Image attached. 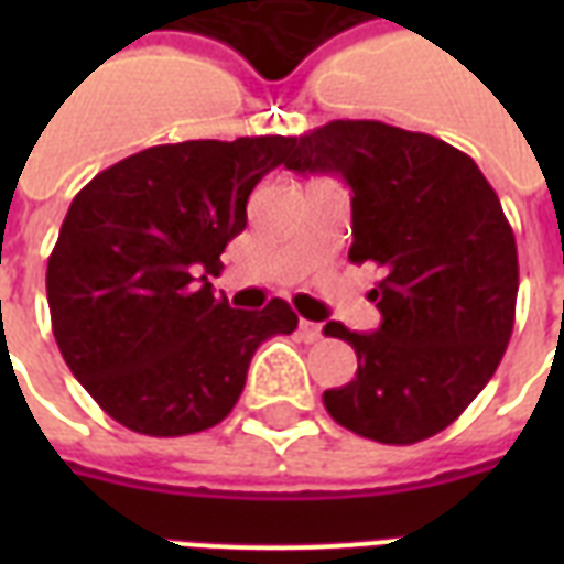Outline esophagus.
Returning a JSON list of instances; mask_svg holds the SVG:
<instances>
[{"instance_id": "obj_1", "label": "esophagus", "mask_w": 564, "mask_h": 564, "mask_svg": "<svg viewBox=\"0 0 564 564\" xmlns=\"http://www.w3.org/2000/svg\"><path fill=\"white\" fill-rule=\"evenodd\" d=\"M299 335L305 338L307 344H314L323 338V329H319V323H311V319H299Z\"/></svg>"}]
</instances>
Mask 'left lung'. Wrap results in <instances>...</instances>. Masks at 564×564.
I'll use <instances>...</instances> for the list:
<instances>
[{
  "label": "left lung",
  "instance_id": "left-lung-1",
  "mask_svg": "<svg viewBox=\"0 0 564 564\" xmlns=\"http://www.w3.org/2000/svg\"><path fill=\"white\" fill-rule=\"evenodd\" d=\"M286 169L350 186V262L383 271L378 332L326 323L356 350V378L323 392L335 423L380 444H416L477 399L513 332L517 241L477 162L447 141L380 120L299 135Z\"/></svg>",
  "mask_w": 564,
  "mask_h": 564
}]
</instances>
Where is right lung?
<instances>
[{
	"label": "right lung",
	"instance_id": "obj_1",
	"mask_svg": "<svg viewBox=\"0 0 564 564\" xmlns=\"http://www.w3.org/2000/svg\"><path fill=\"white\" fill-rule=\"evenodd\" d=\"M295 139L181 141L105 169L68 208L47 259L59 354L105 414L139 435L205 432L229 416L262 341L299 326L271 299L238 311L210 290L247 226V198Z\"/></svg>",
	"mask_w": 564,
	"mask_h": 564
}]
</instances>
